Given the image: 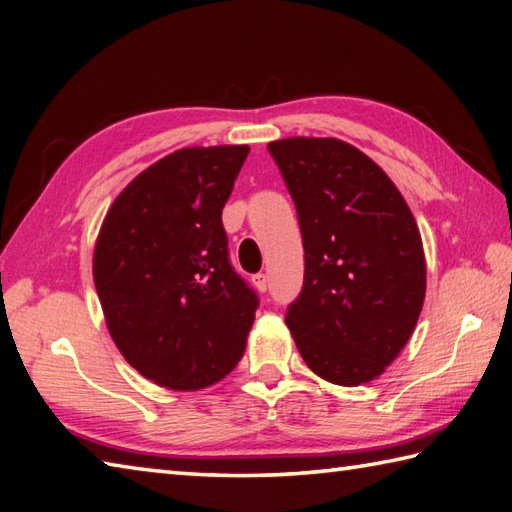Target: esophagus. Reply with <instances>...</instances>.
I'll return each instance as SVG.
<instances>
[{
    "label": "esophagus",
    "mask_w": 512,
    "mask_h": 512,
    "mask_svg": "<svg viewBox=\"0 0 512 512\" xmlns=\"http://www.w3.org/2000/svg\"><path fill=\"white\" fill-rule=\"evenodd\" d=\"M253 284H255V288H257L259 292H266V290H268V277L259 273V275L253 277Z\"/></svg>",
    "instance_id": "34e87169"
}]
</instances>
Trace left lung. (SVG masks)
<instances>
[{
  "label": "left lung",
  "mask_w": 512,
  "mask_h": 512,
  "mask_svg": "<svg viewBox=\"0 0 512 512\" xmlns=\"http://www.w3.org/2000/svg\"><path fill=\"white\" fill-rule=\"evenodd\" d=\"M295 200L306 250L303 288L286 325L303 361L343 387L394 363L416 328L427 262L396 184L339 138L268 143Z\"/></svg>",
  "instance_id": "left-lung-1"
}]
</instances>
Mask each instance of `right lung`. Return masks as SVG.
I'll list each match as a JSON object with an SVG mask.
<instances>
[{"mask_svg": "<svg viewBox=\"0 0 512 512\" xmlns=\"http://www.w3.org/2000/svg\"><path fill=\"white\" fill-rule=\"evenodd\" d=\"M248 145L184 147L127 184L94 246V286L125 361L173 391L204 389L244 356L257 295L231 262L222 209Z\"/></svg>", "mask_w": 512, "mask_h": 512, "instance_id": "right-lung-1", "label": "right lung"}]
</instances>
